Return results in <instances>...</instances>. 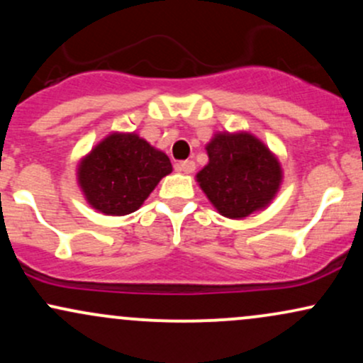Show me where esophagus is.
<instances>
[{
    "label": "esophagus",
    "instance_id": "34e87169",
    "mask_svg": "<svg viewBox=\"0 0 363 363\" xmlns=\"http://www.w3.org/2000/svg\"><path fill=\"white\" fill-rule=\"evenodd\" d=\"M177 170L182 174H193L196 170V164L193 160H184L181 164H177Z\"/></svg>",
    "mask_w": 363,
    "mask_h": 363
}]
</instances>
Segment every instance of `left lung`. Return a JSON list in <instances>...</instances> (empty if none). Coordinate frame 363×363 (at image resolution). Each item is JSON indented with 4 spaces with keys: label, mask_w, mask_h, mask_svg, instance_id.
I'll use <instances>...</instances> for the list:
<instances>
[{
    "label": "left lung",
    "mask_w": 363,
    "mask_h": 363,
    "mask_svg": "<svg viewBox=\"0 0 363 363\" xmlns=\"http://www.w3.org/2000/svg\"><path fill=\"white\" fill-rule=\"evenodd\" d=\"M208 164L196 181L222 216L242 220L272 205L280 191V160L249 131H220L206 145Z\"/></svg>",
    "instance_id": "1"
}]
</instances>
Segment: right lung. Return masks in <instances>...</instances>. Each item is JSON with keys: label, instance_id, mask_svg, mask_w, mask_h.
Returning <instances> with one entry per match:
<instances>
[{"label": "right lung", "instance_id": "add662e5", "mask_svg": "<svg viewBox=\"0 0 363 363\" xmlns=\"http://www.w3.org/2000/svg\"><path fill=\"white\" fill-rule=\"evenodd\" d=\"M172 164L162 150L136 133L112 131L80 158L77 182L86 203L104 215L136 211Z\"/></svg>", "mask_w": 363, "mask_h": 363}]
</instances>
